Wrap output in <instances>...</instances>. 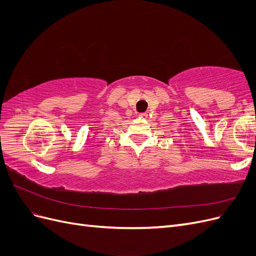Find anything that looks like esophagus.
<instances>
[{
  "instance_id": "esophagus-1",
  "label": "esophagus",
  "mask_w": 256,
  "mask_h": 256,
  "mask_svg": "<svg viewBox=\"0 0 256 256\" xmlns=\"http://www.w3.org/2000/svg\"><path fill=\"white\" fill-rule=\"evenodd\" d=\"M138 116H140V118H147V114L146 113H142V114H140Z\"/></svg>"
}]
</instances>
